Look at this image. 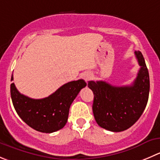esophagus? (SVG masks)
I'll return each mask as SVG.
<instances>
[{
  "mask_svg": "<svg viewBox=\"0 0 160 160\" xmlns=\"http://www.w3.org/2000/svg\"><path fill=\"white\" fill-rule=\"evenodd\" d=\"M83 78H84V79L86 81H88V80L90 78V75H89V74H84V75H83Z\"/></svg>",
  "mask_w": 160,
  "mask_h": 160,
  "instance_id": "esophagus-1",
  "label": "esophagus"
}]
</instances>
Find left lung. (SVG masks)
Masks as SVG:
<instances>
[{"instance_id": "1", "label": "left lung", "mask_w": 160, "mask_h": 160, "mask_svg": "<svg viewBox=\"0 0 160 160\" xmlns=\"http://www.w3.org/2000/svg\"><path fill=\"white\" fill-rule=\"evenodd\" d=\"M141 66L131 86H114L104 81H89L88 87L94 95L92 112L97 124L112 132H121L132 127L147 105L150 82L142 53L135 51Z\"/></svg>"}]
</instances>
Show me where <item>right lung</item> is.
Masks as SVG:
<instances>
[{
  "mask_svg": "<svg viewBox=\"0 0 160 160\" xmlns=\"http://www.w3.org/2000/svg\"><path fill=\"white\" fill-rule=\"evenodd\" d=\"M13 80V74L11 81ZM86 82L79 79L66 83L48 97L32 99L11 84V97L19 116L29 127L42 133H52L66 125L71 104Z\"/></svg>",
  "mask_w": 160,
  "mask_h": 160,
  "instance_id": "right-lung-1",
  "label": "right lung"
}]
</instances>
